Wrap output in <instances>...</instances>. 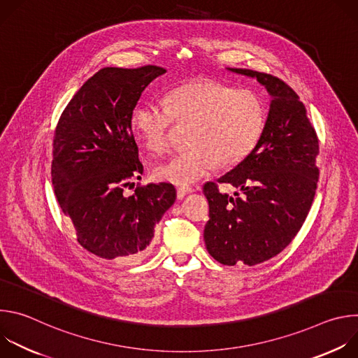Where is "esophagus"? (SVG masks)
Wrapping results in <instances>:
<instances>
[{"label": "esophagus", "instance_id": "obj_1", "mask_svg": "<svg viewBox=\"0 0 358 358\" xmlns=\"http://www.w3.org/2000/svg\"><path fill=\"white\" fill-rule=\"evenodd\" d=\"M191 192H192V188H189V187H178L177 188V198L182 199L187 194H191Z\"/></svg>", "mask_w": 358, "mask_h": 358}]
</instances>
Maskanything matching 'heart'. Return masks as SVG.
<instances>
[{"label":"heart","instance_id":"1","mask_svg":"<svg viewBox=\"0 0 358 358\" xmlns=\"http://www.w3.org/2000/svg\"><path fill=\"white\" fill-rule=\"evenodd\" d=\"M130 131L140 147L163 155L178 130H188L189 147L159 166L155 176L176 185H189L215 166L232 169L259 145L266 127V109L252 90H239L217 80L194 79L150 101L130 116Z\"/></svg>","mask_w":358,"mask_h":358}]
</instances>
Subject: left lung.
<instances>
[{"label": "left lung", "instance_id": "obj_1", "mask_svg": "<svg viewBox=\"0 0 358 358\" xmlns=\"http://www.w3.org/2000/svg\"><path fill=\"white\" fill-rule=\"evenodd\" d=\"M229 71L257 78L272 101L257 150L217 182L203 185L210 203L203 241L220 264L253 266L280 253L308 217L319 181V138L289 85L269 73ZM220 183L237 191L234 196L222 193Z\"/></svg>", "mask_w": 358, "mask_h": 358}]
</instances>
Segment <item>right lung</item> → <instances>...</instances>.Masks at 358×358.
<instances>
[{"label": "right lung", "mask_w": 358, "mask_h": 358, "mask_svg": "<svg viewBox=\"0 0 358 358\" xmlns=\"http://www.w3.org/2000/svg\"><path fill=\"white\" fill-rule=\"evenodd\" d=\"M166 69L103 68L71 99L54 133L52 184L78 242L101 259L136 262L176 201L173 184H147L130 116L147 85Z\"/></svg>", "instance_id": "1"}]
</instances>
